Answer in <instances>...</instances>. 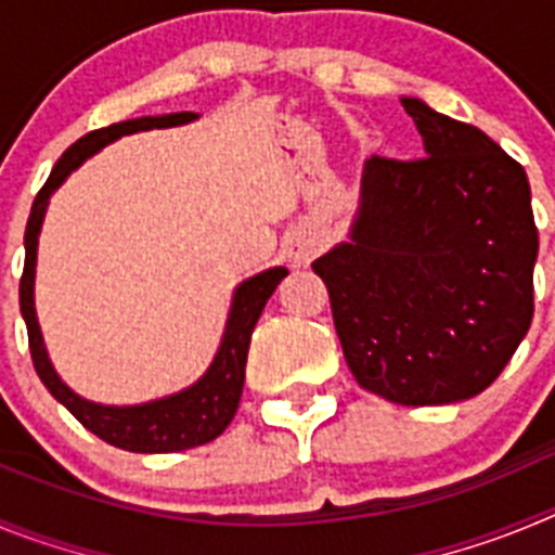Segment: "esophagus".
<instances>
[{"label": "esophagus", "instance_id": "esophagus-1", "mask_svg": "<svg viewBox=\"0 0 555 555\" xmlns=\"http://www.w3.org/2000/svg\"><path fill=\"white\" fill-rule=\"evenodd\" d=\"M317 253H320V242L313 235H294L288 242V258L294 263H308Z\"/></svg>", "mask_w": 555, "mask_h": 555}]
</instances>
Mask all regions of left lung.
<instances>
[{"label":"left lung","instance_id":"obj_1","mask_svg":"<svg viewBox=\"0 0 555 555\" xmlns=\"http://www.w3.org/2000/svg\"><path fill=\"white\" fill-rule=\"evenodd\" d=\"M403 107L425 155L366 160L352 244L313 272L358 384L400 405L459 403L498 380L531 327V185L483 130Z\"/></svg>","mask_w":555,"mask_h":555}]
</instances>
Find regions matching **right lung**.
<instances>
[{"mask_svg": "<svg viewBox=\"0 0 555 555\" xmlns=\"http://www.w3.org/2000/svg\"><path fill=\"white\" fill-rule=\"evenodd\" d=\"M194 119V113H169V116H144V119L119 121V125L102 127V130L86 132L80 141L68 146L55 164L43 189L38 191L33 210H29L27 230H24V272L18 281V306L22 317L27 322L29 338V356L36 366L38 377L43 380L52 397L61 400L77 423L96 434L102 442L113 448L130 450V453H178V450L197 448V444L217 439L233 420L238 400H242L244 386V366H247L249 336L255 331V322L261 317L263 306L278 288V283L286 278V269H269V272L255 274L247 283L238 286L230 308L228 331H224L222 347L210 370L199 377L191 389L180 391L166 400H155L146 405H132V409H113V405L88 403L82 397L61 384L52 364H49L47 350H43V338L38 331L36 308H33V278H36V247H38V230L43 222V210H47L49 194L72 175V169L82 164L88 155H94L105 144L116 141L119 135L135 130H150V127H171L185 125Z\"/></svg>", "mask_w": 555, "mask_h": 555, "instance_id": "right-lung-1", "label": "right lung"}]
</instances>
